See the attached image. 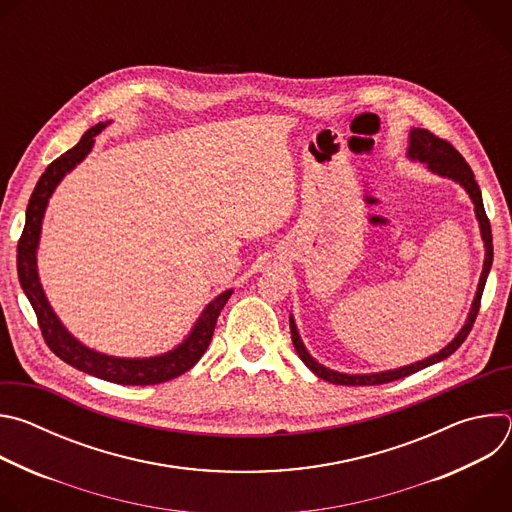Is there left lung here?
Returning a JSON list of instances; mask_svg holds the SVG:
<instances>
[{"label": "left lung", "mask_w": 512, "mask_h": 512, "mask_svg": "<svg viewBox=\"0 0 512 512\" xmlns=\"http://www.w3.org/2000/svg\"><path fill=\"white\" fill-rule=\"evenodd\" d=\"M407 158L411 162H421L427 166L429 172L442 176V178H450L454 180L456 184H460L472 204H474V214H476V221H478V227H480V237L484 241V265H482V273H480V281H478V287H476V296L472 300V306H470V312H468V318L464 322V326L460 328V332L440 350L435 352L423 360H417V362H411V364H405V367H399V369H389V371H379V373H358V375H350V373H338V371H332L328 367H324L322 362H318L306 348V344L302 342V336L298 332V326H296V320L294 316L289 314V330H291V342H294V348L298 352V356L304 360L306 367L318 375L320 379L332 383V385H350V387H364V385H383V383H391V381H397V379H403V377H409L425 367H431V364L440 362L444 358H448L450 354H454L462 342L466 340V336L470 334L472 330V324L478 316V310H480V298H482V291H484V285H486V277L490 273V267H492V231H490V223L486 218V212H484V204H482V192L478 188V182L474 180V172L470 170V166L466 164V160L454 150V145L435 137L433 133H429L427 129H421V127H413L409 131V145H407Z\"/></svg>", "instance_id": "obj_1"}]
</instances>
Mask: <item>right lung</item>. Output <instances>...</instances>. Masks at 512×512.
<instances>
[{
	"label": "right lung",
	"mask_w": 512,
	"mask_h": 512,
	"mask_svg": "<svg viewBox=\"0 0 512 512\" xmlns=\"http://www.w3.org/2000/svg\"><path fill=\"white\" fill-rule=\"evenodd\" d=\"M109 123L111 121H101L95 127H91L75 148L54 160L40 176L26 208V225L18 243V277L26 298L30 300L38 316L42 336L58 358H62L70 367H75L87 375L117 385H158L184 375L200 360V356L206 352L212 340L216 318L221 316V310L225 308L235 289L223 291V294H218L210 304H206L188 336L172 350L156 356L127 358L89 348L77 336H72L52 310L38 275V245L48 202L56 186L62 182V178L75 170L91 154L95 145V135H99Z\"/></svg>",
	"instance_id": "obj_1"
}]
</instances>
